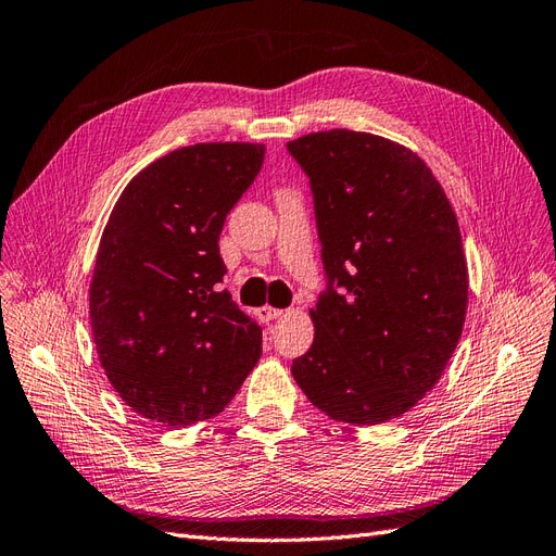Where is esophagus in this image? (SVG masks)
Segmentation results:
<instances>
[{"mask_svg": "<svg viewBox=\"0 0 556 556\" xmlns=\"http://www.w3.org/2000/svg\"><path fill=\"white\" fill-rule=\"evenodd\" d=\"M256 314H258V319H261V321L269 324V321L279 319V316H281L283 312H281V309H275V307H267V305H265V307H258V309H256Z\"/></svg>", "mask_w": 556, "mask_h": 556, "instance_id": "1", "label": "esophagus"}]
</instances>
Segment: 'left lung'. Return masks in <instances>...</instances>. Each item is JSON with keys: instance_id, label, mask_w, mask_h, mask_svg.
Here are the masks:
<instances>
[{"instance_id": "left-lung-1", "label": "left lung", "mask_w": 556, "mask_h": 556, "mask_svg": "<svg viewBox=\"0 0 556 556\" xmlns=\"http://www.w3.org/2000/svg\"><path fill=\"white\" fill-rule=\"evenodd\" d=\"M287 149L309 177L328 277L293 379L336 421L399 419L438 384L464 330L456 214L431 167L391 139L328 130Z\"/></svg>"}]
</instances>
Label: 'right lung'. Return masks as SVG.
Here are the masks:
<instances>
[{
	"label": "right lung",
	"mask_w": 556,
	"mask_h": 556,
	"mask_svg": "<svg viewBox=\"0 0 556 556\" xmlns=\"http://www.w3.org/2000/svg\"><path fill=\"white\" fill-rule=\"evenodd\" d=\"M265 147L172 151L125 186L102 232L90 326L106 379L137 415L172 428L216 417L261 358V326L220 291L218 235Z\"/></svg>",
	"instance_id": "1"
}]
</instances>
